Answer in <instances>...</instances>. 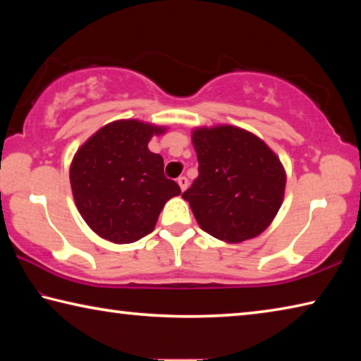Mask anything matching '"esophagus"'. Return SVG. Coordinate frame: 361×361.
Wrapping results in <instances>:
<instances>
[{"label":"esophagus","mask_w":361,"mask_h":361,"mask_svg":"<svg viewBox=\"0 0 361 361\" xmlns=\"http://www.w3.org/2000/svg\"><path fill=\"white\" fill-rule=\"evenodd\" d=\"M176 181H178L181 191H185V189L188 188V178H186V176H180V178L176 180Z\"/></svg>","instance_id":"34e87169"}]
</instances>
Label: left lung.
Here are the masks:
<instances>
[{
    "mask_svg": "<svg viewBox=\"0 0 361 361\" xmlns=\"http://www.w3.org/2000/svg\"><path fill=\"white\" fill-rule=\"evenodd\" d=\"M192 145L199 176L183 199L200 228L229 243L259 235L283 202L280 159L261 138L234 126L195 129Z\"/></svg>",
    "mask_w": 361,
    "mask_h": 361,
    "instance_id": "left-lung-1",
    "label": "left lung"
}]
</instances>
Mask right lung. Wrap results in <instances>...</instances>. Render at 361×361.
Listing matches in <instances>:
<instances>
[{
	"instance_id": "add662e5",
	"label": "right lung",
	"mask_w": 361,
	"mask_h": 361,
	"mask_svg": "<svg viewBox=\"0 0 361 361\" xmlns=\"http://www.w3.org/2000/svg\"><path fill=\"white\" fill-rule=\"evenodd\" d=\"M164 127L137 119L102 127L73 157L70 183L89 228L114 243H132L152 232L180 186L164 175V159L148 149Z\"/></svg>"
}]
</instances>
